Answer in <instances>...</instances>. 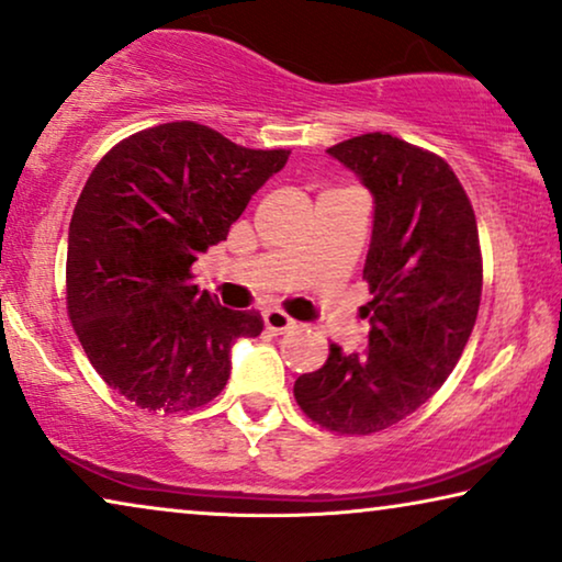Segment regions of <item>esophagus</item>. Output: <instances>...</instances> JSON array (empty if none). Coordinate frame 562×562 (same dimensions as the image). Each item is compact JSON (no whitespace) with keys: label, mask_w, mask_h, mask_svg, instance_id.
<instances>
[{"label":"esophagus","mask_w":562,"mask_h":562,"mask_svg":"<svg viewBox=\"0 0 562 562\" xmlns=\"http://www.w3.org/2000/svg\"><path fill=\"white\" fill-rule=\"evenodd\" d=\"M265 326L272 334H285V331H290V328L295 326V321L290 318L288 313L272 308V311H265Z\"/></svg>","instance_id":"esophagus-1"}]
</instances>
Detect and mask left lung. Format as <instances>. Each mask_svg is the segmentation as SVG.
Segmentation results:
<instances>
[{
  "label": "left lung",
  "mask_w": 562,
  "mask_h": 562,
  "mask_svg": "<svg viewBox=\"0 0 562 562\" xmlns=\"http://www.w3.org/2000/svg\"><path fill=\"white\" fill-rule=\"evenodd\" d=\"M375 198L362 277L372 301L364 351L331 344L326 364L295 380L303 414L328 431L375 434L442 387L473 334L483 290L477 223L442 156L387 133L328 148Z\"/></svg>",
  "instance_id": "left-lung-1"
}]
</instances>
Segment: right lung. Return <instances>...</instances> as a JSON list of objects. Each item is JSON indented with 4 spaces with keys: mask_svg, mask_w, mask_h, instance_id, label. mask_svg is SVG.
Returning a JSON list of instances; mask_svg holds the SVG:
<instances>
[{
    "mask_svg": "<svg viewBox=\"0 0 562 562\" xmlns=\"http://www.w3.org/2000/svg\"><path fill=\"white\" fill-rule=\"evenodd\" d=\"M288 156L244 148L192 120L133 133L102 156L71 215L66 308L112 391L177 414L226 387L231 347L259 336L265 321L192 285V265L226 241Z\"/></svg>",
    "mask_w": 562,
    "mask_h": 562,
    "instance_id": "add662e5",
    "label": "right lung"
}]
</instances>
